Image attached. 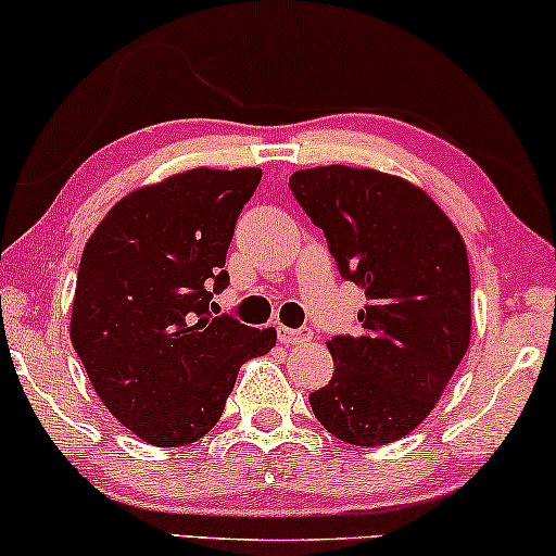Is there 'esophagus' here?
Listing matches in <instances>:
<instances>
[{"instance_id":"esophagus-1","label":"esophagus","mask_w":556,"mask_h":556,"mask_svg":"<svg viewBox=\"0 0 556 556\" xmlns=\"http://www.w3.org/2000/svg\"><path fill=\"white\" fill-rule=\"evenodd\" d=\"M314 339V331L308 326H301V329H288V326H278V341L283 346L293 344H306V341Z\"/></svg>"}]
</instances>
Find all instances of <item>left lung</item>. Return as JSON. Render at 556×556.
Masks as SVG:
<instances>
[{"label":"left lung","instance_id":"1","mask_svg":"<svg viewBox=\"0 0 556 556\" xmlns=\"http://www.w3.org/2000/svg\"><path fill=\"white\" fill-rule=\"evenodd\" d=\"M288 185L341 276L367 295L359 333L329 339L333 377L308 394L311 409L344 443L405 438L468 352L466 242L420 187L390 174L331 164L295 172Z\"/></svg>","mask_w":556,"mask_h":556}]
</instances>
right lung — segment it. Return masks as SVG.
<instances>
[{
	"label": "right lung",
	"instance_id": "1",
	"mask_svg": "<svg viewBox=\"0 0 556 556\" xmlns=\"http://www.w3.org/2000/svg\"><path fill=\"white\" fill-rule=\"evenodd\" d=\"M261 169H189L124 197L83 250L71 341L98 397L143 443L215 428L242 364L276 329L212 316L225 257Z\"/></svg>",
	"mask_w": 556,
	"mask_h": 556
}]
</instances>
